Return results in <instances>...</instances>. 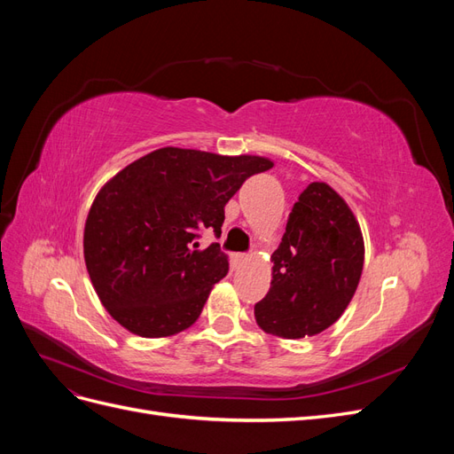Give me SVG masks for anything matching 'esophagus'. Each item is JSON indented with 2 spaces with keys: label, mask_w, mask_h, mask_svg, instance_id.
Instances as JSON below:
<instances>
[{
  "label": "esophagus",
  "mask_w": 454,
  "mask_h": 454,
  "mask_svg": "<svg viewBox=\"0 0 454 454\" xmlns=\"http://www.w3.org/2000/svg\"><path fill=\"white\" fill-rule=\"evenodd\" d=\"M235 259L239 261V263H244V261H248V255H244V254H237V255H235Z\"/></svg>",
  "instance_id": "obj_1"
}]
</instances>
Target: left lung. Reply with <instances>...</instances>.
<instances>
[{"label": "left lung", "mask_w": 454, "mask_h": 454, "mask_svg": "<svg viewBox=\"0 0 454 454\" xmlns=\"http://www.w3.org/2000/svg\"><path fill=\"white\" fill-rule=\"evenodd\" d=\"M358 219L335 189L312 182L287 217L270 255L269 294L254 309L265 333L301 339L324 332L348 307L364 269Z\"/></svg>", "instance_id": "obj_1"}]
</instances>
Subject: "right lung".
<instances>
[{"instance_id":"obj_1","label":"right lung","mask_w":454,"mask_h":454,"mask_svg":"<svg viewBox=\"0 0 454 454\" xmlns=\"http://www.w3.org/2000/svg\"><path fill=\"white\" fill-rule=\"evenodd\" d=\"M272 168L257 155L160 147L130 162L96 195L83 254L106 310L130 333L159 339L193 325L229 259L204 229L222 235L225 204L250 176Z\"/></svg>"}]
</instances>
